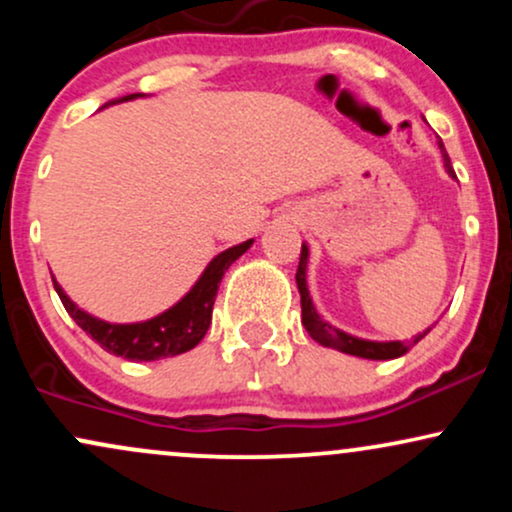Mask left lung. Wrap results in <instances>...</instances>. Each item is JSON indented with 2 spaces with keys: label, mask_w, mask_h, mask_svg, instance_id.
Returning <instances> with one entry per match:
<instances>
[{
  "label": "left lung",
  "mask_w": 512,
  "mask_h": 512,
  "mask_svg": "<svg viewBox=\"0 0 512 512\" xmlns=\"http://www.w3.org/2000/svg\"><path fill=\"white\" fill-rule=\"evenodd\" d=\"M438 146H440V151H443L445 168H448L450 175H455V170H452V166H450V156L445 154V149H443V142H440ZM305 267H308V248L303 245L301 260H298L296 284H298V291H301L303 325L317 344L330 346V349L342 351V354H351V356H358V358H370V361H390V358L407 354L411 346L419 344L421 339H424L426 334L431 332V327H428L424 334H416L411 342H368V339L351 337V334L337 330V327H332L330 322H325L320 315H317L313 298H310V293H308V284H305Z\"/></svg>",
  "instance_id": "1"
}]
</instances>
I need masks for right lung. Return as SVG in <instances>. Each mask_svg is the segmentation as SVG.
I'll list each match as a JSON object with an SVG mask.
<instances>
[{"label": "right lung", "instance_id": "obj_1", "mask_svg": "<svg viewBox=\"0 0 512 512\" xmlns=\"http://www.w3.org/2000/svg\"><path fill=\"white\" fill-rule=\"evenodd\" d=\"M129 98H137V93L125 96L122 101H129ZM250 245L252 240H245V243L233 245V248L216 255L180 303H175L173 308L158 317L137 322V325H110V322L91 317L69 301V296L55 279H52V284H55L57 296H60L67 313L74 317L76 325L86 334H91V339L98 342L101 349L108 354L129 358V361H158V358L185 354L202 342L211 325V308H214L223 274Z\"/></svg>", "mask_w": 512, "mask_h": 512}]
</instances>
